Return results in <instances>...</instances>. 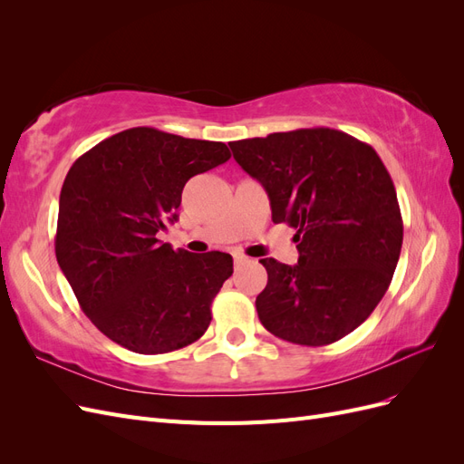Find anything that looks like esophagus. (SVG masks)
Listing matches in <instances>:
<instances>
[{"label": "esophagus", "instance_id": "obj_1", "mask_svg": "<svg viewBox=\"0 0 464 464\" xmlns=\"http://www.w3.org/2000/svg\"><path fill=\"white\" fill-rule=\"evenodd\" d=\"M247 261V257L244 256V254H234V263L236 265H242V263H246Z\"/></svg>", "mask_w": 464, "mask_h": 464}]
</instances>
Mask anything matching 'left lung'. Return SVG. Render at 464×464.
Here are the masks:
<instances>
[{
  "mask_svg": "<svg viewBox=\"0 0 464 464\" xmlns=\"http://www.w3.org/2000/svg\"><path fill=\"white\" fill-rule=\"evenodd\" d=\"M236 162L269 195L273 222L296 228L298 263L261 259L256 300L278 339L323 346L370 317L401 256L402 218L377 152L353 135L312 128L230 143Z\"/></svg>",
  "mask_w": 464,
  "mask_h": 464,
  "instance_id": "1",
  "label": "left lung"
}]
</instances>
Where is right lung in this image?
Wrapping results in <instances>:
<instances>
[{
  "label": "right lung",
  "mask_w": 464,
  "mask_h": 464,
  "mask_svg": "<svg viewBox=\"0 0 464 464\" xmlns=\"http://www.w3.org/2000/svg\"><path fill=\"white\" fill-rule=\"evenodd\" d=\"M230 159L218 141L131 128L87 150L60 193L55 257L81 310L110 341L164 354L201 339L232 257L159 240L186 181Z\"/></svg>",
  "instance_id": "right-lung-1"
}]
</instances>
